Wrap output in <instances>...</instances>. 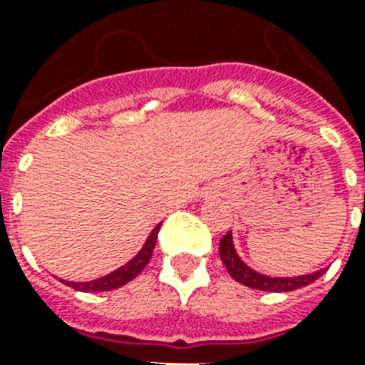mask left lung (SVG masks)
<instances>
[{"instance_id":"8db88e82","label":"left lung","mask_w":365,"mask_h":365,"mask_svg":"<svg viewBox=\"0 0 365 365\" xmlns=\"http://www.w3.org/2000/svg\"><path fill=\"white\" fill-rule=\"evenodd\" d=\"M220 257H222L223 265L229 271V274L237 280V282L248 286V288L261 289V292H294V289L305 288L317 278H320L326 272V269H320L311 274H301L295 278H272L267 274H259L254 269H250L242 259H240L237 252H235L233 239L231 233H227L220 240Z\"/></svg>"}]
</instances>
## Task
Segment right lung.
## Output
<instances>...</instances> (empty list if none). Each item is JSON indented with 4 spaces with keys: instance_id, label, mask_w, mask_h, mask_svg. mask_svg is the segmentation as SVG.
<instances>
[{
    "instance_id": "1",
    "label": "right lung",
    "mask_w": 365,
    "mask_h": 365,
    "mask_svg": "<svg viewBox=\"0 0 365 365\" xmlns=\"http://www.w3.org/2000/svg\"><path fill=\"white\" fill-rule=\"evenodd\" d=\"M160 225L151 231V235L148 237L145 244H143V248L138 252L136 257H132L126 265H123L121 269H117V271L110 272V274H106L102 278H96V280H91V282H66L64 284L71 286L73 289H79V292H110V289L121 288L125 286L126 282H130L132 278L138 277L140 272L145 269V265L151 259V255H153V248L155 242H157V235H159Z\"/></svg>"
}]
</instances>
